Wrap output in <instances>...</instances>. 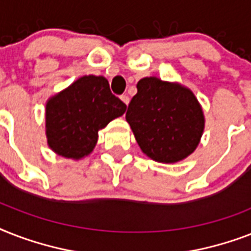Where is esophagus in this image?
I'll use <instances>...</instances> for the list:
<instances>
[{
	"label": "esophagus",
	"mask_w": 251,
	"mask_h": 251,
	"mask_svg": "<svg viewBox=\"0 0 251 251\" xmlns=\"http://www.w3.org/2000/svg\"><path fill=\"white\" fill-rule=\"evenodd\" d=\"M121 100L125 102L126 105H127V104H129V101H130V99H129V96H127V95H121Z\"/></svg>",
	"instance_id": "34e87169"
}]
</instances>
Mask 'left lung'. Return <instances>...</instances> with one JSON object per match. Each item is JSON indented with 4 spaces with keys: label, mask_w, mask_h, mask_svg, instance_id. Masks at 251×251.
<instances>
[{
    "label": "left lung",
    "mask_w": 251,
    "mask_h": 251,
    "mask_svg": "<svg viewBox=\"0 0 251 251\" xmlns=\"http://www.w3.org/2000/svg\"><path fill=\"white\" fill-rule=\"evenodd\" d=\"M126 121L141 150L159 163H177L194 152L204 129V117L190 90L159 78L137 84Z\"/></svg>",
    "instance_id": "obj_1"
}]
</instances>
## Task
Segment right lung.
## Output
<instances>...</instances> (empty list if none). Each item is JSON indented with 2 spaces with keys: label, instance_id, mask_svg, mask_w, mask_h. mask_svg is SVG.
Here are the masks:
<instances>
[{
  "label": "right lung",
  "instance_id": "1",
  "mask_svg": "<svg viewBox=\"0 0 251 251\" xmlns=\"http://www.w3.org/2000/svg\"><path fill=\"white\" fill-rule=\"evenodd\" d=\"M125 110L126 104L110 92L104 76H82L47 102L49 147L64 157L87 156L98 142L99 130Z\"/></svg>",
  "mask_w": 251,
  "mask_h": 251
}]
</instances>
